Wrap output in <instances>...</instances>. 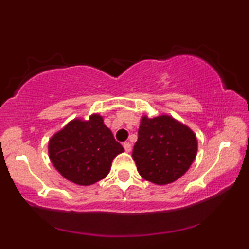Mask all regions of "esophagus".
<instances>
[{"instance_id": "obj_1", "label": "esophagus", "mask_w": 249, "mask_h": 249, "mask_svg": "<svg viewBox=\"0 0 249 249\" xmlns=\"http://www.w3.org/2000/svg\"><path fill=\"white\" fill-rule=\"evenodd\" d=\"M124 148L125 152H130L131 151V144H130V142H124Z\"/></svg>"}]
</instances>
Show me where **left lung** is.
Returning a JSON list of instances; mask_svg holds the SVG:
<instances>
[{
    "label": "left lung",
    "mask_w": 249,
    "mask_h": 249,
    "mask_svg": "<svg viewBox=\"0 0 249 249\" xmlns=\"http://www.w3.org/2000/svg\"><path fill=\"white\" fill-rule=\"evenodd\" d=\"M197 139L188 127L168 115L144 117L132 159L142 178L166 185L185 175L195 160Z\"/></svg>",
    "instance_id": "obj_1"
}]
</instances>
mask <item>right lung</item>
Listing matches in <instances>:
<instances>
[{"label": "right lung", "instance_id": "1", "mask_svg": "<svg viewBox=\"0 0 249 249\" xmlns=\"http://www.w3.org/2000/svg\"><path fill=\"white\" fill-rule=\"evenodd\" d=\"M124 151L98 114L88 121L69 122L49 142L50 159L55 169L69 181L81 186L105 178L113 159Z\"/></svg>", "mask_w": 249, "mask_h": 249}]
</instances>
